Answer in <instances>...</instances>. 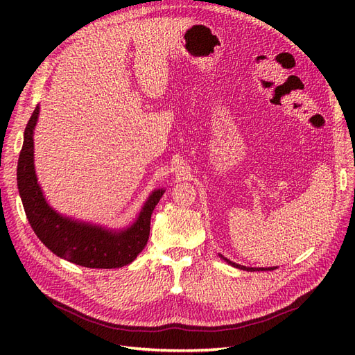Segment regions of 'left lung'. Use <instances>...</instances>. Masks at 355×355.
Listing matches in <instances>:
<instances>
[{"label": "left lung", "mask_w": 355, "mask_h": 355, "mask_svg": "<svg viewBox=\"0 0 355 355\" xmlns=\"http://www.w3.org/2000/svg\"><path fill=\"white\" fill-rule=\"evenodd\" d=\"M223 261H227V263H230V265H232V266H235V268H239V270H243V271H266V268H249V266H243V265H239V263H235V262H231L230 259H227V257H223L222 254H219ZM268 270H274V268H268Z\"/></svg>", "instance_id": "left-lung-1"}]
</instances>
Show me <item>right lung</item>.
Wrapping results in <instances>:
<instances>
[{
    "instance_id": "right-lung-1",
    "label": "right lung",
    "mask_w": 355,
    "mask_h": 355,
    "mask_svg": "<svg viewBox=\"0 0 355 355\" xmlns=\"http://www.w3.org/2000/svg\"><path fill=\"white\" fill-rule=\"evenodd\" d=\"M38 115L37 105L26 124L17 163V188L32 230L47 249L75 265L111 270L132 263L148 243L151 214L164 189L153 191L135 223L124 230H106L62 216L49 206L35 175L34 128Z\"/></svg>"
}]
</instances>
